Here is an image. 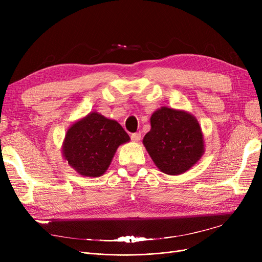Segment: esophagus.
<instances>
[{
  "label": "esophagus",
  "instance_id": "34e87169",
  "mask_svg": "<svg viewBox=\"0 0 262 262\" xmlns=\"http://www.w3.org/2000/svg\"><path fill=\"white\" fill-rule=\"evenodd\" d=\"M130 138L134 142H139L141 140V134L140 133H135V134H132Z\"/></svg>",
  "mask_w": 262,
  "mask_h": 262
}]
</instances>
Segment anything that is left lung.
I'll use <instances>...</instances> for the list:
<instances>
[{
	"mask_svg": "<svg viewBox=\"0 0 262 262\" xmlns=\"http://www.w3.org/2000/svg\"><path fill=\"white\" fill-rule=\"evenodd\" d=\"M143 145L156 167L168 175L191 169L205 152L204 136L196 118L185 110L160 107L150 117V130Z\"/></svg>",
	"mask_w": 262,
	"mask_h": 262,
	"instance_id": "left-lung-1",
	"label": "left lung"
}]
</instances>
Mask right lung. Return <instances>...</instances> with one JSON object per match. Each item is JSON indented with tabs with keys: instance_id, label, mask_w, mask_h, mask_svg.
<instances>
[{
	"instance_id": "right-lung-1",
	"label": "right lung",
	"mask_w": 262,
	"mask_h": 262,
	"mask_svg": "<svg viewBox=\"0 0 262 262\" xmlns=\"http://www.w3.org/2000/svg\"><path fill=\"white\" fill-rule=\"evenodd\" d=\"M130 140L120 124L92 112L68 128L62 156L73 170L85 177H100L121 144Z\"/></svg>"
}]
</instances>
